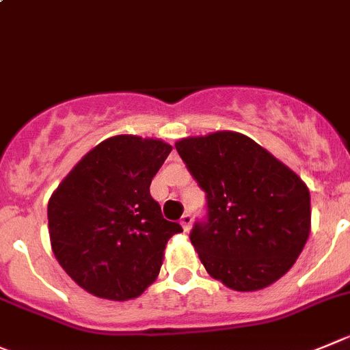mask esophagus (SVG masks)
<instances>
[{"instance_id":"1","label":"esophagus","mask_w":350,"mask_h":350,"mask_svg":"<svg viewBox=\"0 0 350 350\" xmlns=\"http://www.w3.org/2000/svg\"><path fill=\"white\" fill-rule=\"evenodd\" d=\"M180 225H182V228H184V232L191 230V227H192V216L191 215H184V216H182Z\"/></svg>"}]
</instances>
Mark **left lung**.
Listing matches in <instances>:
<instances>
[{"instance_id": "obj_1", "label": "left lung", "mask_w": 350, "mask_h": 350, "mask_svg": "<svg viewBox=\"0 0 350 350\" xmlns=\"http://www.w3.org/2000/svg\"><path fill=\"white\" fill-rule=\"evenodd\" d=\"M175 148L208 199V219L191 232L206 271L237 292L284 277L311 232L302 178L239 132L184 137Z\"/></svg>"}]
</instances>
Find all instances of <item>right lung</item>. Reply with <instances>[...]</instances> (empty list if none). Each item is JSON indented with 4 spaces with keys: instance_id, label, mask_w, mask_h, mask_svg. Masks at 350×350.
<instances>
[{
    "instance_id": "right-lung-1",
    "label": "right lung",
    "mask_w": 350,
    "mask_h": 350,
    "mask_svg": "<svg viewBox=\"0 0 350 350\" xmlns=\"http://www.w3.org/2000/svg\"><path fill=\"white\" fill-rule=\"evenodd\" d=\"M172 146L113 135L70 170L48 202L51 249L79 287L108 301L135 299L158 278L170 237L149 185Z\"/></svg>"
}]
</instances>
